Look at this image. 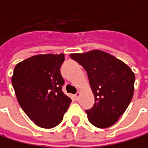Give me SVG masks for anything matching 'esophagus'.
Instances as JSON below:
<instances>
[{"mask_svg": "<svg viewBox=\"0 0 148 148\" xmlns=\"http://www.w3.org/2000/svg\"><path fill=\"white\" fill-rule=\"evenodd\" d=\"M79 97H80V92H77L76 94H75V99L78 100L79 99Z\"/></svg>", "mask_w": 148, "mask_h": 148, "instance_id": "esophagus-1", "label": "esophagus"}]
</instances>
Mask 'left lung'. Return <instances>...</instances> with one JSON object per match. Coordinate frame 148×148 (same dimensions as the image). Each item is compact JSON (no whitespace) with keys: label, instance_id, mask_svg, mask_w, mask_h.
Instances as JSON below:
<instances>
[{"label":"left lung","instance_id":"1","mask_svg":"<svg viewBox=\"0 0 148 148\" xmlns=\"http://www.w3.org/2000/svg\"><path fill=\"white\" fill-rule=\"evenodd\" d=\"M70 57L87 71L95 98L92 108L86 110L89 122L99 128L113 126L133 98L135 74L132 69L99 49L72 53Z\"/></svg>","mask_w":148,"mask_h":148}]
</instances>
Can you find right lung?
<instances>
[{
	"mask_svg": "<svg viewBox=\"0 0 148 148\" xmlns=\"http://www.w3.org/2000/svg\"><path fill=\"white\" fill-rule=\"evenodd\" d=\"M64 54H39L19 62L12 83L23 111L37 126L52 128L62 121L71 102L62 92Z\"/></svg>",
	"mask_w": 148,
	"mask_h": 148,
	"instance_id": "obj_1",
	"label": "right lung"
}]
</instances>
